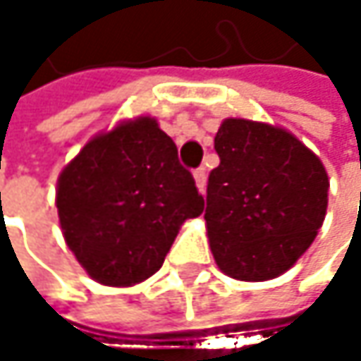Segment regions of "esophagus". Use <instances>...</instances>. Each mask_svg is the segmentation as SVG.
<instances>
[{
	"mask_svg": "<svg viewBox=\"0 0 361 361\" xmlns=\"http://www.w3.org/2000/svg\"><path fill=\"white\" fill-rule=\"evenodd\" d=\"M194 181H196L198 190L204 194V188H207V169H204V167H200V169L194 171Z\"/></svg>",
	"mask_w": 361,
	"mask_h": 361,
	"instance_id": "1",
	"label": "esophagus"
}]
</instances>
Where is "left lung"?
Returning <instances> with one entry per match:
<instances>
[{"label":"left lung","mask_w":361,"mask_h":361,"mask_svg":"<svg viewBox=\"0 0 361 361\" xmlns=\"http://www.w3.org/2000/svg\"><path fill=\"white\" fill-rule=\"evenodd\" d=\"M215 150L204 209L215 263L236 280H271L297 263L324 224V165L290 131L247 118H226Z\"/></svg>","instance_id":"8db88e82"}]
</instances>
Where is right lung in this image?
<instances>
[{
  "label": "right lung",
  "mask_w": 361,
  "mask_h": 361,
  "mask_svg": "<svg viewBox=\"0 0 361 361\" xmlns=\"http://www.w3.org/2000/svg\"><path fill=\"white\" fill-rule=\"evenodd\" d=\"M68 249L100 284L131 286L157 274L181 224L204 200L152 116L123 121L92 137L56 188Z\"/></svg>",
  "instance_id": "right-lung-1"
}]
</instances>
